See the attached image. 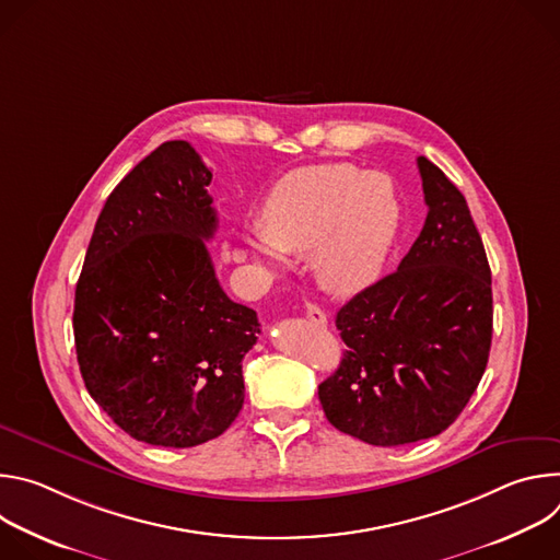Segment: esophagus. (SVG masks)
<instances>
[{
  "label": "esophagus",
  "mask_w": 560,
  "mask_h": 560,
  "mask_svg": "<svg viewBox=\"0 0 560 560\" xmlns=\"http://www.w3.org/2000/svg\"><path fill=\"white\" fill-rule=\"evenodd\" d=\"M305 316L310 318V322L314 324V326H328V316H326V312L318 307V305H314V303H307L305 305Z\"/></svg>",
  "instance_id": "1"
}]
</instances>
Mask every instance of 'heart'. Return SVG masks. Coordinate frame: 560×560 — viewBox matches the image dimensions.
Instances as JSON below:
<instances>
[{
  "label": "heart",
  "mask_w": 560,
  "mask_h": 560,
  "mask_svg": "<svg viewBox=\"0 0 560 560\" xmlns=\"http://www.w3.org/2000/svg\"><path fill=\"white\" fill-rule=\"evenodd\" d=\"M401 221V197L389 177L346 162L314 164L272 184L244 246L272 270L285 255L312 253L318 283L332 294H357L381 277Z\"/></svg>",
  "instance_id": "b5f03b06"
}]
</instances>
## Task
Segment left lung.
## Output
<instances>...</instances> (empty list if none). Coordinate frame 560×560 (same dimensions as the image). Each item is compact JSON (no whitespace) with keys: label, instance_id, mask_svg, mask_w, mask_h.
<instances>
[{"label":"left lung","instance_id":"left-lung-1","mask_svg":"<svg viewBox=\"0 0 560 560\" xmlns=\"http://www.w3.org/2000/svg\"><path fill=\"white\" fill-rule=\"evenodd\" d=\"M428 217L398 268L337 312L348 350L318 385L328 421L394 447L447 430L492 346V272L460 190L419 156Z\"/></svg>","mask_w":560,"mask_h":560}]
</instances>
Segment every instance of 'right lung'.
Instances as JSON below:
<instances>
[{
    "label": "right lung",
    "mask_w": 560,
    "mask_h": 560,
    "mask_svg": "<svg viewBox=\"0 0 560 560\" xmlns=\"http://www.w3.org/2000/svg\"><path fill=\"white\" fill-rule=\"evenodd\" d=\"M210 182L188 141L152 150L106 199L74 290L86 389L150 445L195 447L232 425L246 396L242 361L261 332L257 312L217 281Z\"/></svg>",
    "instance_id": "add662e5"
}]
</instances>
